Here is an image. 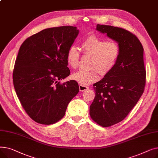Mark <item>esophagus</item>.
Segmentation results:
<instances>
[{"mask_svg":"<svg viewBox=\"0 0 158 158\" xmlns=\"http://www.w3.org/2000/svg\"><path fill=\"white\" fill-rule=\"evenodd\" d=\"M79 90L81 91V92H83V91H85V90H86L89 88L88 86H83V85H79Z\"/></svg>","mask_w":158,"mask_h":158,"instance_id":"esophagus-1","label":"esophagus"}]
</instances>
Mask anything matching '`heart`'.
I'll return each instance as SVG.
<instances>
[{
	"label": "heart",
	"instance_id": "b5f03b06",
	"mask_svg": "<svg viewBox=\"0 0 158 158\" xmlns=\"http://www.w3.org/2000/svg\"><path fill=\"white\" fill-rule=\"evenodd\" d=\"M85 55H91L89 70H80L72 75V79L81 85H89L99 79L98 72L106 76L111 72L120 56L119 45L114 41H107L96 35L87 36L81 43ZM81 55L77 48L71 46L66 54L68 64L72 69L79 66Z\"/></svg>",
	"mask_w": 158,
	"mask_h": 158
}]
</instances>
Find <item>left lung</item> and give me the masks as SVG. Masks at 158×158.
Returning <instances> with one entry per match:
<instances>
[{
	"label": "left lung",
	"mask_w": 158,
	"mask_h": 158,
	"mask_svg": "<svg viewBox=\"0 0 158 158\" xmlns=\"http://www.w3.org/2000/svg\"><path fill=\"white\" fill-rule=\"evenodd\" d=\"M97 30L117 41L121 50L114 69L94 85L95 96L89 107L92 119L107 127L125 118L144 92L143 48L136 35L127 30L100 24Z\"/></svg>",
	"instance_id": "8db88e82"
}]
</instances>
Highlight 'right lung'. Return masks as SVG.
<instances>
[{"label":"right lung","instance_id":"add662e5","mask_svg":"<svg viewBox=\"0 0 158 158\" xmlns=\"http://www.w3.org/2000/svg\"><path fill=\"white\" fill-rule=\"evenodd\" d=\"M78 34L77 27L70 26L45 29L20 47L13 85L23 108L37 123L51 125L60 120L79 92L76 81H59L70 73L66 54Z\"/></svg>","mask_w":158,"mask_h":158}]
</instances>
